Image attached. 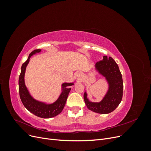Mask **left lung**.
I'll return each instance as SVG.
<instances>
[{
	"instance_id": "8db88e82",
	"label": "left lung",
	"mask_w": 151,
	"mask_h": 151,
	"mask_svg": "<svg viewBox=\"0 0 151 151\" xmlns=\"http://www.w3.org/2000/svg\"><path fill=\"white\" fill-rule=\"evenodd\" d=\"M99 74L105 77L109 84V89L104 98L99 103L91 102L84 94V99L87 107L94 112L108 114L115 110L120 103L122 96L123 84L122 74L116 62L111 57L104 56L102 60L95 65Z\"/></svg>"
}]
</instances>
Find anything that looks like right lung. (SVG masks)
<instances>
[{
	"instance_id": "obj_1",
	"label": "right lung",
	"mask_w": 151,
	"mask_h": 151,
	"mask_svg": "<svg viewBox=\"0 0 151 151\" xmlns=\"http://www.w3.org/2000/svg\"><path fill=\"white\" fill-rule=\"evenodd\" d=\"M40 52V49L33 50L29 55L27 60L22 63L21 72L19 77V92L22 104L29 111L40 118H50L58 115L62 112L65 106L68 95L71 89L70 88H67V87L71 86L74 83L62 84V92L57 101L52 104H45L36 101L32 98L24 84V74L26 66L29 62L30 57L36 53H39Z\"/></svg>"
}]
</instances>
